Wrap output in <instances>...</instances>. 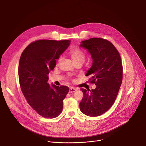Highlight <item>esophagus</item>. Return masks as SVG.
<instances>
[{
	"label": "esophagus",
	"mask_w": 146,
	"mask_h": 146,
	"mask_svg": "<svg viewBox=\"0 0 146 146\" xmlns=\"http://www.w3.org/2000/svg\"><path fill=\"white\" fill-rule=\"evenodd\" d=\"M76 91V89L73 87H70L69 88V93H72V92H74Z\"/></svg>",
	"instance_id": "34e87169"
}]
</instances>
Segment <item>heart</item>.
I'll return each mask as SVG.
<instances>
[{"instance_id":"heart-1","label":"heart","mask_w":146,"mask_h":146,"mask_svg":"<svg viewBox=\"0 0 146 146\" xmlns=\"http://www.w3.org/2000/svg\"><path fill=\"white\" fill-rule=\"evenodd\" d=\"M70 55L74 62L78 60L84 62L86 59V56L84 52L79 49H74L71 50L70 51Z\"/></svg>"}]
</instances>
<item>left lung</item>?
<instances>
[{
    "mask_svg": "<svg viewBox=\"0 0 146 146\" xmlns=\"http://www.w3.org/2000/svg\"><path fill=\"white\" fill-rule=\"evenodd\" d=\"M80 47L91 55L92 64L86 76L96 88L81 89L84 97L80 103V111L90 117L99 116L113 105L122 80V66L119 52L109 41L91 38L82 41Z\"/></svg>",
    "mask_w": 146,
    "mask_h": 146,
    "instance_id": "8db88e82",
    "label": "left lung"
}]
</instances>
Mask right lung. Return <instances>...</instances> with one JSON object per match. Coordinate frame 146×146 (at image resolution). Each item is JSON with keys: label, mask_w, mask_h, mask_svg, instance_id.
I'll return each mask as SVG.
<instances>
[{"label": "right lung", "mask_w": 146, "mask_h": 146, "mask_svg": "<svg viewBox=\"0 0 146 146\" xmlns=\"http://www.w3.org/2000/svg\"><path fill=\"white\" fill-rule=\"evenodd\" d=\"M70 40H40L29 44L20 57L18 76L21 89L29 105L44 118L57 117L69 92L66 86H50L48 74L56 59L69 46Z\"/></svg>", "instance_id": "obj_1"}]
</instances>
